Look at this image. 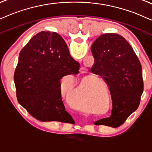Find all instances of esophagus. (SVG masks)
I'll return each instance as SVG.
<instances>
[{
    "label": "esophagus",
    "instance_id": "1",
    "mask_svg": "<svg viewBox=\"0 0 152 152\" xmlns=\"http://www.w3.org/2000/svg\"><path fill=\"white\" fill-rule=\"evenodd\" d=\"M88 72V69L86 68H85V67H81V68L80 69V74H86Z\"/></svg>",
    "mask_w": 152,
    "mask_h": 152
}]
</instances>
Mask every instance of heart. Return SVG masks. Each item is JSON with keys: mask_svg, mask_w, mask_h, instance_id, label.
Segmentation results:
<instances>
[{"mask_svg": "<svg viewBox=\"0 0 152 152\" xmlns=\"http://www.w3.org/2000/svg\"><path fill=\"white\" fill-rule=\"evenodd\" d=\"M62 94H64V95H66V90H64V89H62Z\"/></svg>", "mask_w": 152, "mask_h": 152, "instance_id": "obj_1", "label": "heart"}]
</instances>
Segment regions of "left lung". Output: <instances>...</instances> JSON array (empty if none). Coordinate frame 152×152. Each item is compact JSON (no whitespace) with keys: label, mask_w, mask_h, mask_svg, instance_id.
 <instances>
[{"label":"left lung","mask_w":152,"mask_h":152,"mask_svg":"<svg viewBox=\"0 0 152 152\" xmlns=\"http://www.w3.org/2000/svg\"><path fill=\"white\" fill-rule=\"evenodd\" d=\"M91 51L95 63L90 71L105 80L112 100L110 117L95 124L118 127L140 105L144 89L141 64L131 45L117 34L99 36Z\"/></svg>","instance_id":"obj_1"}]
</instances>
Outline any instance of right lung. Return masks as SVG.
I'll use <instances>...</instances> for the list:
<instances>
[{"mask_svg":"<svg viewBox=\"0 0 152 152\" xmlns=\"http://www.w3.org/2000/svg\"><path fill=\"white\" fill-rule=\"evenodd\" d=\"M79 67L62 36L39 32L20 53L14 74L17 101L41 121L72 124L74 120L62 99L60 79L78 74Z\"/></svg>","mask_w":152,"mask_h":152,"instance_id":"add662e5","label":"right lung"}]
</instances>
